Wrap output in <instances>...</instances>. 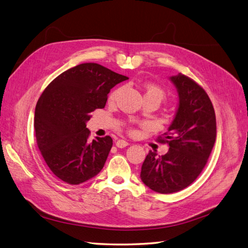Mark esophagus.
Wrapping results in <instances>:
<instances>
[{"instance_id": "34e87169", "label": "esophagus", "mask_w": 248, "mask_h": 248, "mask_svg": "<svg viewBox=\"0 0 248 248\" xmlns=\"http://www.w3.org/2000/svg\"><path fill=\"white\" fill-rule=\"evenodd\" d=\"M128 145H129V142L124 140H117V142H116V146H117L118 148H125V147H127Z\"/></svg>"}]
</instances>
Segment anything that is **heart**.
<instances>
[{
  "mask_svg": "<svg viewBox=\"0 0 248 248\" xmlns=\"http://www.w3.org/2000/svg\"><path fill=\"white\" fill-rule=\"evenodd\" d=\"M119 94V90H115L114 92H111L109 97H108V100L110 102L115 101L117 96ZM145 96H153V97H156L157 99L159 100V102H161L164 97H166V94H164V92L162 91V89H160L159 87H157L155 85H147L146 86V93H145Z\"/></svg>",
  "mask_w": 248,
  "mask_h": 248,
  "instance_id": "b5f03b06",
  "label": "heart"
}]
</instances>
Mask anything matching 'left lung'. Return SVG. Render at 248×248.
Instances as JSON below:
<instances>
[{"instance_id": "left-lung-1", "label": "left lung", "mask_w": 248, "mask_h": 248, "mask_svg": "<svg viewBox=\"0 0 248 248\" xmlns=\"http://www.w3.org/2000/svg\"><path fill=\"white\" fill-rule=\"evenodd\" d=\"M170 80L177 88L179 107L168 132L158 138L170 149L159 157L150 151L140 171L145 185L163 194L186 188L200 176L216 139L215 111L205 90L182 73Z\"/></svg>"}]
</instances>
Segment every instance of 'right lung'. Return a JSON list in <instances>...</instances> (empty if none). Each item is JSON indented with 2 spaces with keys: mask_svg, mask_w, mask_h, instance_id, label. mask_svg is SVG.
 Returning a JSON list of instances; mask_svg holds the SVG:
<instances>
[{
  "mask_svg": "<svg viewBox=\"0 0 248 248\" xmlns=\"http://www.w3.org/2000/svg\"><path fill=\"white\" fill-rule=\"evenodd\" d=\"M128 79L96 63L79 64L58 76L37 102L36 141L44 161L57 178L78 185L104 167L112 146L107 136L90 141L87 121L103 108L110 89Z\"/></svg>",
  "mask_w": 248,
  "mask_h": 248,
  "instance_id": "add662e5",
  "label": "right lung"
}]
</instances>
